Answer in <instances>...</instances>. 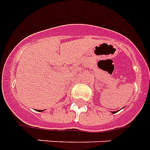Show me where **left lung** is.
<instances>
[{
	"instance_id": "left-lung-1",
	"label": "left lung",
	"mask_w": 150,
	"mask_h": 150,
	"mask_svg": "<svg viewBox=\"0 0 150 150\" xmlns=\"http://www.w3.org/2000/svg\"><path fill=\"white\" fill-rule=\"evenodd\" d=\"M112 113H113V114H114V113H115V111H112Z\"/></svg>"
}]
</instances>
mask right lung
Here are the masks:
<instances>
[{
  "mask_svg": "<svg viewBox=\"0 0 150 150\" xmlns=\"http://www.w3.org/2000/svg\"><path fill=\"white\" fill-rule=\"evenodd\" d=\"M43 111V110H42V111Z\"/></svg>",
  "mask_w": 150,
  "mask_h": 150,
  "instance_id": "right-lung-1",
  "label": "right lung"
}]
</instances>
